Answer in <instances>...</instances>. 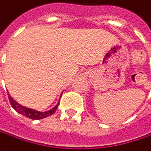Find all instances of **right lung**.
I'll use <instances>...</instances> for the list:
<instances>
[{
  "label": "right lung",
  "mask_w": 151,
  "mask_h": 151,
  "mask_svg": "<svg viewBox=\"0 0 151 151\" xmlns=\"http://www.w3.org/2000/svg\"><path fill=\"white\" fill-rule=\"evenodd\" d=\"M9 103H10L12 108L15 111H17L18 113L25 116L26 118H29L31 119H36V120L37 119H42L44 118H47V117L52 115L56 111V109H57V107L59 105V102H58V104L53 109H51V110H49L47 111H45V112H40V111H34V110H32V109H29V108H25V107L20 105L19 104L15 102L10 96H9Z\"/></svg>",
  "instance_id": "right-lung-1"
}]
</instances>
